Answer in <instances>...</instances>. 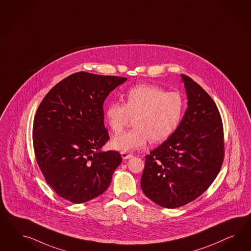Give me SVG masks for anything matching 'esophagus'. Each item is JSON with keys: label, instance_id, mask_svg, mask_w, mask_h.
I'll return each mask as SVG.
<instances>
[{"label": "esophagus", "instance_id": "34e87169", "mask_svg": "<svg viewBox=\"0 0 251 251\" xmlns=\"http://www.w3.org/2000/svg\"><path fill=\"white\" fill-rule=\"evenodd\" d=\"M132 156H133V155L130 154V153H127V152H122V159H129V158H131Z\"/></svg>", "mask_w": 251, "mask_h": 251}]
</instances>
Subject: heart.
Masks as SVG:
<instances>
[{
	"instance_id": "heart-1",
	"label": "heart",
	"mask_w": 251,
	"mask_h": 251,
	"mask_svg": "<svg viewBox=\"0 0 251 251\" xmlns=\"http://www.w3.org/2000/svg\"><path fill=\"white\" fill-rule=\"evenodd\" d=\"M125 105L110 103L105 110V121L114 133L121 132L133 117V129L115 136L111 146L122 152H132L150 141L157 144L172 136L182 121L185 102L176 92H167L157 85L139 84L124 95Z\"/></svg>"
}]
</instances>
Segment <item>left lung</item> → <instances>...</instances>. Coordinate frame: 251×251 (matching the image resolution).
<instances>
[{"instance_id":"8db88e82","label":"left lung","mask_w":251,"mask_h":251,"mask_svg":"<svg viewBox=\"0 0 251 251\" xmlns=\"http://www.w3.org/2000/svg\"><path fill=\"white\" fill-rule=\"evenodd\" d=\"M188 107L177 129L145 156L141 187L156 204L174 209L201 196L215 179L224 159V130L212 98L180 75Z\"/></svg>"}]
</instances>
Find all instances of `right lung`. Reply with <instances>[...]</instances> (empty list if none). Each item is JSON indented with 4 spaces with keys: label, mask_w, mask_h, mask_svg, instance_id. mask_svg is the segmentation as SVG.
<instances>
[{
    "label": "right lung",
    "mask_w": 251,
    "mask_h": 251,
    "mask_svg": "<svg viewBox=\"0 0 251 251\" xmlns=\"http://www.w3.org/2000/svg\"><path fill=\"white\" fill-rule=\"evenodd\" d=\"M127 78L85 72L66 77L46 95L33 124L38 167L55 192L83 203L106 191L122 163L117 151H102L109 139L103 105Z\"/></svg>",
    "instance_id": "obj_1"
}]
</instances>
